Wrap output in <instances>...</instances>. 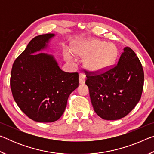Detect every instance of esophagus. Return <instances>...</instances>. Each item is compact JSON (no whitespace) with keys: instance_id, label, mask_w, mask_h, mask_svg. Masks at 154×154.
Masks as SVG:
<instances>
[{"instance_id":"34e87169","label":"esophagus","mask_w":154,"mask_h":154,"mask_svg":"<svg viewBox=\"0 0 154 154\" xmlns=\"http://www.w3.org/2000/svg\"><path fill=\"white\" fill-rule=\"evenodd\" d=\"M85 82V75L83 73H81L79 75V83L80 84H83Z\"/></svg>"}]
</instances>
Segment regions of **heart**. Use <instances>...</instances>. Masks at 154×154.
<instances>
[{"label": "heart", "instance_id": "b5f03b06", "mask_svg": "<svg viewBox=\"0 0 154 154\" xmlns=\"http://www.w3.org/2000/svg\"><path fill=\"white\" fill-rule=\"evenodd\" d=\"M72 51L76 56L85 57V64L88 69L92 71L107 70L115 64L118 57V49L113 43L100 41H84L73 45ZM64 58L72 61L71 53L65 50Z\"/></svg>", "mask_w": 154, "mask_h": 154}]
</instances>
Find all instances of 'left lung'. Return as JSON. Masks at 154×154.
Masks as SVG:
<instances>
[{"instance_id": "obj_1", "label": "left lung", "mask_w": 154, "mask_h": 154, "mask_svg": "<svg viewBox=\"0 0 154 154\" xmlns=\"http://www.w3.org/2000/svg\"><path fill=\"white\" fill-rule=\"evenodd\" d=\"M86 72L94 110L106 120L127 116L141 97L144 72L136 54L129 47L124 48L117 63L104 72Z\"/></svg>"}]
</instances>
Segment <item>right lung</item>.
Returning a JSON list of instances; mask_svg holds the SVG:
<instances>
[{"mask_svg":"<svg viewBox=\"0 0 154 154\" xmlns=\"http://www.w3.org/2000/svg\"><path fill=\"white\" fill-rule=\"evenodd\" d=\"M54 34L35 36L13 64L10 85L20 109L38 122H53L60 118L68 98L79 86V74L60 69L54 57L40 52Z\"/></svg>","mask_w":154,"mask_h":154,"instance_id":"1","label":"right lung"}]
</instances>
